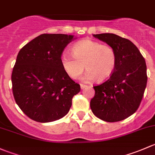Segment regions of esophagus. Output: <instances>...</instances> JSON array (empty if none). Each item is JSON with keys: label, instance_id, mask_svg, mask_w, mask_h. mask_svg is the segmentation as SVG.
I'll list each match as a JSON object with an SVG mask.
<instances>
[{"label": "esophagus", "instance_id": "obj_1", "mask_svg": "<svg viewBox=\"0 0 155 155\" xmlns=\"http://www.w3.org/2000/svg\"><path fill=\"white\" fill-rule=\"evenodd\" d=\"M87 87H88V86H87V85H85V84H81V88L82 89H84L87 88Z\"/></svg>", "mask_w": 155, "mask_h": 155}]
</instances>
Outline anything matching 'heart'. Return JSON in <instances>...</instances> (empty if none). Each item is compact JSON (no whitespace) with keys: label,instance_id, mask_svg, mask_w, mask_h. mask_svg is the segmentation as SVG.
<instances>
[{"label":"heart","instance_id":"1","mask_svg":"<svg viewBox=\"0 0 155 155\" xmlns=\"http://www.w3.org/2000/svg\"><path fill=\"white\" fill-rule=\"evenodd\" d=\"M72 52L73 54L63 53L60 57L63 69L72 79H78L82 74L85 65L87 71L83 78L85 82H91L96 78L98 81H107L116 68V51L107 45L84 39L73 46Z\"/></svg>","mask_w":155,"mask_h":155}]
</instances>
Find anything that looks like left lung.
I'll return each mask as SVG.
<instances>
[{
    "label": "left lung",
    "mask_w": 155,
    "mask_h": 155,
    "mask_svg": "<svg viewBox=\"0 0 155 155\" xmlns=\"http://www.w3.org/2000/svg\"><path fill=\"white\" fill-rule=\"evenodd\" d=\"M116 51L117 63L113 74L93 87L92 113L108 122H119L134 114L140 107L147 84L144 57L133 42L113 33L93 34Z\"/></svg>",
    "instance_id": "left-lung-1"
}]
</instances>
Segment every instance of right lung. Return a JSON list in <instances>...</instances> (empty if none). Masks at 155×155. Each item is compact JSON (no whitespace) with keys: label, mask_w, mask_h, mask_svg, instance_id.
<instances>
[{"label":"right lung","mask_w":155,"mask_h":155,"mask_svg":"<svg viewBox=\"0 0 155 155\" xmlns=\"http://www.w3.org/2000/svg\"><path fill=\"white\" fill-rule=\"evenodd\" d=\"M74 36L44 34L18 52L12 72V93L20 109L38 122L65 116L81 87L66 74L60 57Z\"/></svg>","instance_id":"1"}]
</instances>
